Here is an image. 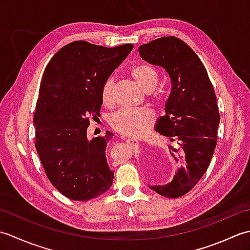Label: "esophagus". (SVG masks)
<instances>
[{
  "mask_svg": "<svg viewBox=\"0 0 250 250\" xmlns=\"http://www.w3.org/2000/svg\"><path fill=\"white\" fill-rule=\"evenodd\" d=\"M125 142L126 144H129L132 148H133V149H137V148H139L140 143L135 139H131V137H129V139H125Z\"/></svg>",
  "mask_w": 250,
  "mask_h": 250,
  "instance_id": "1",
  "label": "esophagus"
}]
</instances>
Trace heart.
<instances>
[{
  "instance_id": "b5f03b06",
  "label": "heart",
  "mask_w": 250,
  "mask_h": 250,
  "mask_svg": "<svg viewBox=\"0 0 250 250\" xmlns=\"http://www.w3.org/2000/svg\"><path fill=\"white\" fill-rule=\"evenodd\" d=\"M131 76L135 83L143 91L150 92L156 88L159 77L157 71L151 65L142 63L131 70ZM114 77H108L101 89V98L104 104L113 102ZM156 99H160L159 94H153ZM156 115L149 108H121L110 117V125L115 131L130 136H140L148 131L155 122Z\"/></svg>"
}]
</instances>
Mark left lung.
<instances>
[{
    "instance_id": "8db88e82",
    "label": "left lung",
    "mask_w": 250,
    "mask_h": 250,
    "mask_svg": "<svg viewBox=\"0 0 250 250\" xmlns=\"http://www.w3.org/2000/svg\"><path fill=\"white\" fill-rule=\"evenodd\" d=\"M143 60L164 68L172 83L166 116L156 131L179 146L178 168L166 185L149 186L166 198H179L192 189L205 174L217 145L220 116L208 74L200 58L175 36H163L140 46Z\"/></svg>"
}]
</instances>
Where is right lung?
<instances>
[{"mask_svg": "<svg viewBox=\"0 0 250 250\" xmlns=\"http://www.w3.org/2000/svg\"><path fill=\"white\" fill-rule=\"evenodd\" d=\"M133 49L76 41L65 45L47 64L34 114L35 148L52 186L66 198L88 201L106 192L114 172L105 150L114 136L87 137L90 117L99 116L101 89Z\"/></svg>", "mask_w": 250, "mask_h": 250, "instance_id": "right-lung-1", "label": "right lung"}]
</instances>
